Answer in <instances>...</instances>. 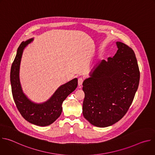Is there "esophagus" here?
Instances as JSON below:
<instances>
[{"label":"esophagus","mask_w":155,"mask_h":155,"mask_svg":"<svg viewBox=\"0 0 155 155\" xmlns=\"http://www.w3.org/2000/svg\"><path fill=\"white\" fill-rule=\"evenodd\" d=\"M83 80H84V78L83 77H80L78 80V86H81L82 85V83L83 82Z\"/></svg>","instance_id":"1"}]
</instances>
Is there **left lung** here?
<instances>
[{"mask_svg": "<svg viewBox=\"0 0 155 155\" xmlns=\"http://www.w3.org/2000/svg\"><path fill=\"white\" fill-rule=\"evenodd\" d=\"M113 58L102 60L83 83V115L91 124L110 126L127 113L139 84L140 72L134 51L117 41Z\"/></svg>", "mask_w": 155, "mask_h": 155, "instance_id": "obj_1", "label": "left lung"}]
</instances>
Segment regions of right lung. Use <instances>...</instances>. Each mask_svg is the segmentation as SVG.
Segmentation results:
<instances>
[{
    "label": "right lung",
    "mask_w": 155,
    "mask_h": 155,
    "mask_svg": "<svg viewBox=\"0 0 155 155\" xmlns=\"http://www.w3.org/2000/svg\"><path fill=\"white\" fill-rule=\"evenodd\" d=\"M33 38L23 41L18 48L10 71V83L13 97L18 111L26 121L40 126L52 124L61 115L63 101L77 87V78L61 85L47 101L36 104L30 101L23 93L21 86L19 72L21 59L25 48Z\"/></svg>",
    "instance_id": "obj_1"
}]
</instances>
